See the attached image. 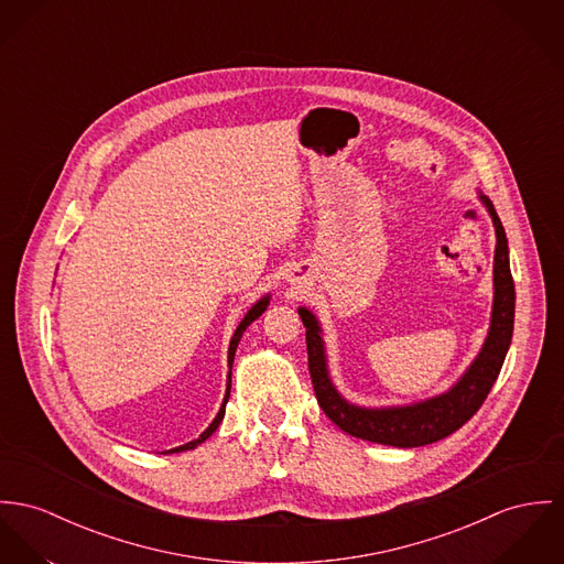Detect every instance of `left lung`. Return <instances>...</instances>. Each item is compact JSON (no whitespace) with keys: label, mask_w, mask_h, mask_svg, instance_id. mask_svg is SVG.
Returning <instances> with one entry per match:
<instances>
[{"label":"left lung","mask_w":564,"mask_h":564,"mask_svg":"<svg viewBox=\"0 0 564 564\" xmlns=\"http://www.w3.org/2000/svg\"><path fill=\"white\" fill-rule=\"evenodd\" d=\"M480 199L485 202L496 227V258H494L496 294H494L491 328L473 367L448 392L408 408L367 410V408L349 405L346 399H341V394L335 390L328 378L324 344L319 337V326L315 315L303 306L299 308L306 328L308 373H311L317 403L324 410V414L346 434L369 440V442H378V444L399 446V448L432 444L457 432L462 425H466L477 414L494 382L498 380L505 356L513 339L516 283L509 265V245H507L505 227L496 215L491 202L487 197H480Z\"/></svg>","instance_id":"left-lung-1"}]
</instances>
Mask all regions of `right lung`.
Instances as JSON below:
<instances>
[{"label":"right lung","mask_w":564,"mask_h":564,"mask_svg":"<svg viewBox=\"0 0 564 564\" xmlns=\"http://www.w3.org/2000/svg\"><path fill=\"white\" fill-rule=\"evenodd\" d=\"M265 306H268V296H265V299H261L260 303L253 304V306H251V311L245 315V319L238 324V328H236V333H234V337H231V344H229V356H227V358H229V382H227V392H225V399H223V405H220V410H218L217 419L210 423V427H208L204 434L199 435L197 440H193V442H188V444H184V446L172 448V451H167V453L191 451V448H195L197 444H202L204 440H208L210 435L217 432V427L220 425L223 416H225V405H227V399H229V389H231V362H234V354H236V347H238V344H240V337H242V333L247 330V326L260 317L261 313L265 311Z\"/></svg>","instance_id":"1"}]
</instances>
